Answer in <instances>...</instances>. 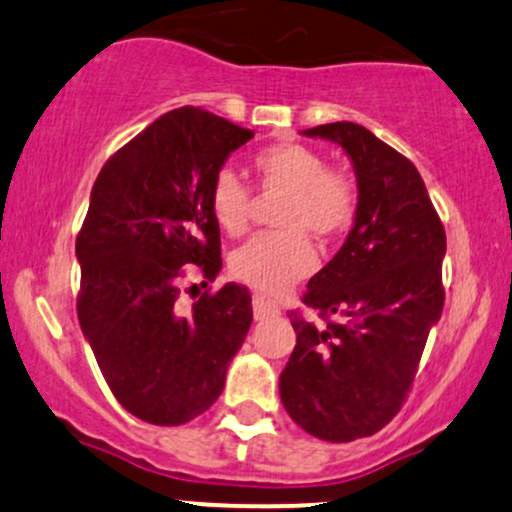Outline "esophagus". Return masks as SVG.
<instances>
[{
  "instance_id": "1",
  "label": "esophagus",
  "mask_w": 512,
  "mask_h": 512,
  "mask_svg": "<svg viewBox=\"0 0 512 512\" xmlns=\"http://www.w3.org/2000/svg\"><path fill=\"white\" fill-rule=\"evenodd\" d=\"M252 313H255V320H267V317L279 315V305L264 298L262 293H255L252 296Z\"/></svg>"
}]
</instances>
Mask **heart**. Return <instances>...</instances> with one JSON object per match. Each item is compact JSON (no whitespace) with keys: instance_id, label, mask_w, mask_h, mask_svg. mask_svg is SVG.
Instances as JSON below:
<instances>
[{"instance_id":"heart-1","label":"heart","mask_w":512,"mask_h":512,"mask_svg":"<svg viewBox=\"0 0 512 512\" xmlns=\"http://www.w3.org/2000/svg\"><path fill=\"white\" fill-rule=\"evenodd\" d=\"M262 192H284L274 223L284 231L260 233L231 255V272L267 296H279L315 269L305 233L325 240L342 233L356 211V187L325 156L303 144H274L252 158ZM250 187L231 170H219L209 187V211L226 236H243L250 223Z\"/></svg>"}]
</instances>
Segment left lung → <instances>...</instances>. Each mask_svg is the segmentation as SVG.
Returning a JSON list of instances; mask_svg holds the SVG:
<instances>
[{"instance_id": "left-lung-1", "label": "left lung", "mask_w": 512, "mask_h": 512, "mask_svg": "<svg viewBox=\"0 0 512 512\" xmlns=\"http://www.w3.org/2000/svg\"><path fill=\"white\" fill-rule=\"evenodd\" d=\"M354 163V228L291 313L296 346L279 375L284 409L310 436L349 443L402 409L443 313L445 228L414 163L354 122L305 129Z\"/></svg>"}]
</instances>
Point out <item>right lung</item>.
I'll return each instance as SVG.
<instances>
[{
    "instance_id": "right-lung-1",
    "label": "right lung",
    "mask_w": 512,
    "mask_h": 512,
    "mask_svg": "<svg viewBox=\"0 0 512 512\" xmlns=\"http://www.w3.org/2000/svg\"><path fill=\"white\" fill-rule=\"evenodd\" d=\"M252 137V129L185 105L110 156L93 182L76 236V313L115 399L146 424L180 426L204 414L250 330L245 286L204 291L190 313L178 298L187 264L207 281L221 272L209 187Z\"/></svg>"
}]
</instances>
